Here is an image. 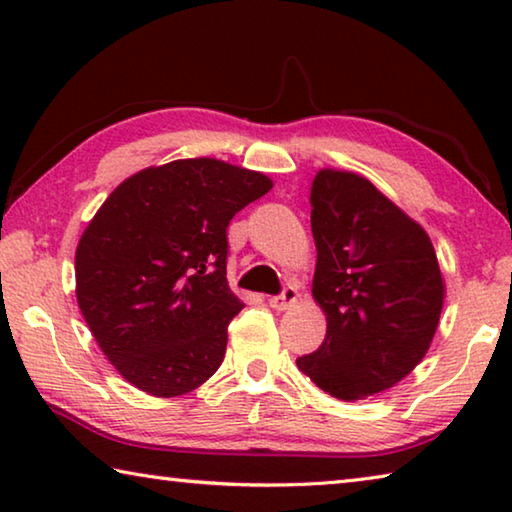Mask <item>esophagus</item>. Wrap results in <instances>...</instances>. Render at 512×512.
I'll list each match as a JSON object with an SVG mask.
<instances>
[{"label": "esophagus", "instance_id": "1", "mask_svg": "<svg viewBox=\"0 0 512 512\" xmlns=\"http://www.w3.org/2000/svg\"><path fill=\"white\" fill-rule=\"evenodd\" d=\"M296 302H298V289L296 287H284L280 296H273L271 300H268V305H271L277 311H284V309L296 305Z\"/></svg>", "mask_w": 512, "mask_h": 512}]
</instances>
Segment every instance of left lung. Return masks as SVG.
<instances>
[{
    "mask_svg": "<svg viewBox=\"0 0 512 512\" xmlns=\"http://www.w3.org/2000/svg\"><path fill=\"white\" fill-rule=\"evenodd\" d=\"M309 201L318 250L311 293L327 334L296 363L332 397L366 400L404 379L429 350L445 298L436 250L357 173L318 171Z\"/></svg>",
    "mask_w": 512,
    "mask_h": 512,
    "instance_id": "8db88e82",
    "label": "left lung"
}]
</instances>
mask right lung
<instances>
[{
  "label": "right lung",
  "mask_w": 512,
  "mask_h": 512,
  "mask_svg": "<svg viewBox=\"0 0 512 512\" xmlns=\"http://www.w3.org/2000/svg\"><path fill=\"white\" fill-rule=\"evenodd\" d=\"M273 187L264 173L194 158L126 178L76 248V300L119 375L155 397L219 370L244 302L228 287V225Z\"/></svg>",
  "instance_id": "add662e5"
}]
</instances>
